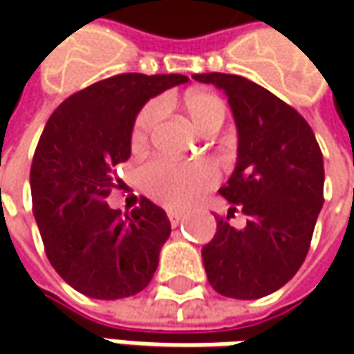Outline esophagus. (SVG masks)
Returning <instances> with one entry per match:
<instances>
[{
	"label": "esophagus",
	"mask_w": 354,
	"mask_h": 354,
	"mask_svg": "<svg viewBox=\"0 0 354 354\" xmlns=\"http://www.w3.org/2000/svg\"><path fill=\"white\" fill-rule=\"evenodd\" d=\"M167 216H169V223L173 226H177V225H179V223H181V221H183V212L169 211V214H167Z\"/></svg>",
	"instance_id": "obj_1"
}]
</instances>
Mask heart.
I'll return each mask as SVG.
<instances>
[{
	"label": "heart",
	"mask_w": 354,
	"mask_h": 354,
	"mask_svg": "<svg viewBox=\"0 0 354 354\" xmlns=\"http://www.w3.org/2000/svg\"><path fill=\"white\" fill-rule=\"evenodd\" d=\"M185 112L191 124L207 133L223 126L226 118V104L221 96L195 90L185 96ZM165 102H151L138 114L133 128H131V145L142 147L149 140L157 122L163 116ZM138 181L149 197L169 207V209H185L195 198L212 185L216 183V171L207 161L195 163H177L169 159H149L138 171Z\"/></svg>",
	"instance_id": "heart-1"
}]
</instances>
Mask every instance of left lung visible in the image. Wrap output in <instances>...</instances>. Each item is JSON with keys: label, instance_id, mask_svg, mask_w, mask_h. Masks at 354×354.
Segmentation results:
<instances>
[{"label": "left lung", "instance_id": "1", "mask_svg": "<svg viewBox=\"0 0 354 354\" xmlns=\"http://www.w3.org/2000/svg\"><path fill=\"white\" fill-rule=\"evenodd\" d=\"M195 80L228 96L238 129L236 167L218 193L230 203L203 246L211 286L225 297L258 299L286 286L306 260L323 207V156L304 118L270 90L238 75ZM240 210L247 225L227 218Z\"/></svg>", "mask_w": 354, "mask_h": 354}]
</instances>
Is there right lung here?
Segmentation results:
<instances>
[{
    "mask_svg": "<svg viewBox=\"0 0 354 354\" xmlns=\"http://www.w3.org/2000/svg\"><path fill=\"white\" fill-rule=\"evenodd\" d=\"M183 75L112 76L68 96L50 114L31 165L33 214L48 262L71 288L122 299L151 281L171 234L161 207L143 198L122 216L106 198L118 163L131 153L143 104L185 84Z\"/></svg>",
    "mask_w": 354,
    "mask_h": 354,
    "instance_id": "add662e5",
    "label": "right lung"
}]
</instances>
